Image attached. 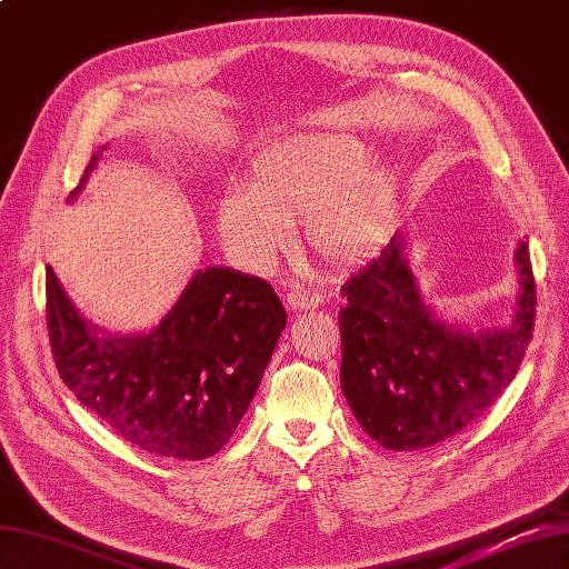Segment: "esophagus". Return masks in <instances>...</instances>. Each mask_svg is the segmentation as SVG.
Masks as SVG:
<instances>
[{
	"label": "esophagus",
	"instance_id": "esophagus-1",
	"mask_svg": "<svg viewBox=\"0 0 569 569\" xmlns=\"http://www.w3.org/2000/svg\"><path fill=\"white\" fill-rule=\"evenodd\" d=\"M286 303L291 310H308L318 308L322 303V296L318 291H310L306 286H291L286 293Z\"/></svg>",
	"mask_w": 569,
	"mask_h": 569
}]
</instances>
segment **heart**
I'll use <instances>...</instances> for the list:
<instances>
[{
	"instance_id": "1",
	"label": "heart",
	"mask_w": 569,
	"mask_h": 569,
	"mask_svg": "<svg viewBox=\"0 0 569 569\" xmlns=\"http://www.w3.org/2000/svg\"><path fill=\"white\" fill-rule=\"evenodd\" d=\"M367 143L335 131L296 134L266 147L249 188L229 190L217 210L220 232L237 257L266 266L291 241L306 217V241L320 259L357 263L389 234L398 178L369 163Z\"/></svg>"
}]
</instances>
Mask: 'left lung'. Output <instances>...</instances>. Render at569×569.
<instances>
[{
	"instance_id": "obj_1",
	"label": "left lung",
	"mask_w": 569,
	"mask_h": 569,
	"mask_svg": "<svg viewBox=\"0 0 569 569\" xmlns=\"http://www.w3.org/2000/svg\"><path fill=\"white\" fill-rule=\"evenodd\" d=\"M521 298L509 328L465 335L422 306L401 239L340 288L342 393L386 450L432 447L499 401L533 340L536 278L528 244L516 251Z\"/></svg>"
}]
</instances>
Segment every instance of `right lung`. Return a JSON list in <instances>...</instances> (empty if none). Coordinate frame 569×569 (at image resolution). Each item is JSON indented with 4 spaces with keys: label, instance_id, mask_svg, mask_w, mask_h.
<instances>
[{
    "label": "right lung",
    "instance_id": "1",
    "mask_svg": "<svg viewBox=\"0 0 569 569\" xmlns=\"http://www.w3.org/2000/svg\"><path fill=\"white\" fill-rule=\"evenodd\" d=\"M46 328L60 379L107 428L143 452L204 459L247 413L286 310L263 278L204 269L153 332L100 337L48 266Z\"/></svg>",
    "mask_w": 569,
    "mask_h": 569
}]
</instances>
